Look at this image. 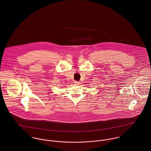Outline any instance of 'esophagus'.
<instances>
[{"mask_svg":"<svg viewBox=\"0 0 151 151\" xmlns=\"http://www.w3.org/2000/svg\"><path fill=\"white\" fill-rule=\"evenodd\" d=\"M74 84L75 85H78L80 83H79V82L78 81H74Z\"/></svg>","mask_w":151,"mask_h":151,"instance_id":"obj_1","label":"esophagus"}]
</instances>
